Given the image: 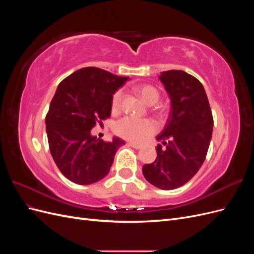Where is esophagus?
Masks as SVG:
<instances>
[{"mask_svg": "<svg viewBox=\"0 0 254 254\" xmlns=\"http://www.w3.org/2000/svg\"><path fill=\"white\" fill-rule=\"evenodd\" d=\"M128 145L131 146V147H133V148H135V149L142 148V145H141V144H137V143H134V142H128Z\"/></svg>", "mask_w": 254, "mask_h": 254, "instance_id": "obj_1", "label": "esophagus"}]
</instances>
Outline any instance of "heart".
<instances>
[{"instance_id": "1", "label": "heart", "mask_w": 254, "mask_h": 254, "mask_svg": "<svg viewBox=\"0 0 254 254\" xmlns=\"http://www.w3.org/2000/svg\"><path fill=\"white\" fill-rule=\"evenodd\" d=\"M137 93L147 105L156 104L160 98V92L150 84H143L136 89ZM123 92L117 91L112 97V110L117 111L121 108ZM157 124L151 120H137L134 118L126 117L119 120L114 125V131L121 137L126 140L140 142L146 136L156 132Z\"/></svg>"}]
</instances>
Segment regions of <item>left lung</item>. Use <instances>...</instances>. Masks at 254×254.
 I'll return each mask as SVG.
<instances>
[{"label":"left lung","instance_id":"1","mask_svg":"<svg viewBox=\"0 0 254 254\" xmlns=\"http://www.w3.org/2000/svg\"><path fill=\"white\" fill-rule=\"evenodd\" d=\"M171 99V113L157 136L155 162L142 168L145 179L161 190H174L190 180L204 162L212 139L213 117L204 88L184 71L161 72Z\"/></svg>","mask_w":254,"mask_h":254}]
</instances>
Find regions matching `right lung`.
<instances>
[{"label": "right lung", "mask_w": 254, "mask_h": 254, "mask_svg": "<svg viewBox=\"0 0 254 254\" xmlns=\"http://www.w3.org/2000/svg\"><path fill=\"white\" fill-rule=\"evenodd\" d=\"M129 80L95 66L82 67L59 83L45 118L51 155L70 181L88 186L108 175L125 142H105L91 133L111 115L113 94Z\"/></svg>", "instance_id": "add662e5"}]
</instances>
